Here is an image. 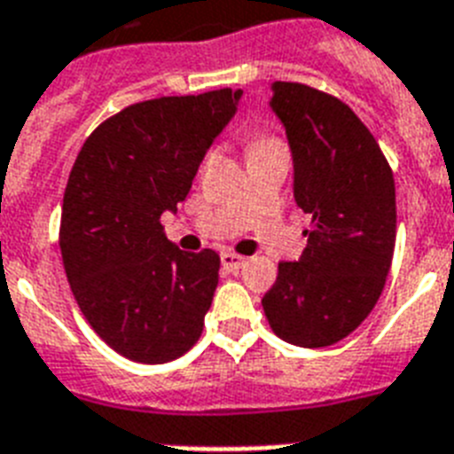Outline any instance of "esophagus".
Returning a JSON list of instances; mask_svg holds the SVG:
<instances>
[{"label": "esophagus", "instance_id": "obj_1", "mask_svg": "<svg viewBox=\"0 0 454 454\" xmlns=\"http://www.w3.org/2000/svg\"><path fill=\"white\" fill-rule=\"evenodd\" d=\"M220 262H223L224 270L237 271L246 264V257H241V255H237V253H230V250H227V253H223V255H220Z\"/></svg>", "mask_w": 454, "mask_h": 454}]
</instances>
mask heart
Returning <instances> with one entry per match:
<instances>
[{
  "label": "heart",
  "mask_w": 454,
  "mask_h": 454,
  "mask_svg": "<svg viewBox=\"0 0 454 454\" xmlns=\"http://www.w3.org/2000/svg\"><path fill=\"white\" fill-rule=\"evenodd\" d=\"M270 147H281L277 140H270V137H260V140H253L248 145V152H257V150H270Z\"/></svg>",
  "instance_id": "heart-1"
}]
</instances>
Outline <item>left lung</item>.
Masks as SVG:
<instances>
[{"instance_id":"left-lung-1","label":"left lung","mask_w":454,"mask_h":454,"mask_svg":"<svg viewBox=\"0 0 454 454\" xmlns=\"http://www.w3.org/2000/svg\"><path fill=\"white\" fill-rule=\"evenodd\" d=\"M271 90L293 154V197L311 230L300 260L278 262L262 307L281 340L318 349L354 333L382 295L396 244V187L349 105L304 83L274 82Z\"/></svg>"}]
</instances>
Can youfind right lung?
<instances>
[{
	"mask_svg": "<svg viewBox=\"0 0 454 454\" xmlns=\"http://www.w3.org/2000/svg\"><path fill=\"white\" fill-rule=\"evenodd\" d=\"M241 90L168 96L121 110L83 143L65 187L60 253L79 309L100 340L137 364L190 351L217 288L215 250L187 253L161 227Z\"/></svg>",
	"mask_w": 454,
	"mask_h": 454,
	"instance_id": "add662e5",
	"label": "right lung"
}]
</instances>
